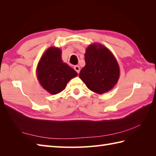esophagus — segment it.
<instances>
[{"mask_svg":"<svg viewBox=\"0 0 156 156\" xmlns=\"http://www.w3.org/2000/svg\"><path fill=\"white\" fill-rule=\"evenodd\" d=\"M74 69H75V70L77 72V73H79L80 72V68L78 66H75L74 67Z\"/></svg>","mask_w":156,"mask_h":156,"instance_id":"1","label":"esophagus"}]
</instances>
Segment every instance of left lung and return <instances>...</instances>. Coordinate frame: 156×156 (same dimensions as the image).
<instances>
[{"instance_id": "obj_1", "label": "left lung", "mask_w": 156, "mask_h": 156, "mask_svg": "<svg viewBox=\"0 0 156 156\" xmlns=\"http://www.w3.org/2000/svg\"><path fill=\"white\" fill-rule=\"evenodd\" d=\"M86 64L79 76L88 89L99 94L112 90L119 79L120 69L112 53L101 44L88 46Z\"/></svg>"}]
</instances>
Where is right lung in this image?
Listing matches in <instances>:
<instances>
[{
    "instance_id": "add662e5",
    "label": "right lung",
    "mask_w": 156,
    "mask_h": 156,
    "mask_svg": "<svg viewBox=\"0 0 156 156\" xmlns=\"http://www.w3.org/2000/svg\"><path fill=\"white\" fill-rule=\"evenodd\" d=\"M36 74L41 87L49 94H56L64 90L78 73L62 61L60 49L50 47L39 59Z\"/></svg>"
}]
</instances>
